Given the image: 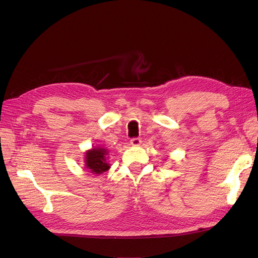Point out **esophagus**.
<instances>
[{"mask_svg":"<svg viewBox=\"0 0 258 258\" xmlns=\"http://www.w3.org/2000/svg\"><path fill=\"white\" fill-rule=\"evenodd\" d=\"M141 139L140 138H132L131 140H130V143L132 144V145H135V146H139L140 144H141Z\"/></svg>","mask_w":258,"mask_h":258,"instance_id":"esophagus-1","label":"esophagus"}]
</instances>
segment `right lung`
Masks as SVG:
<instances>
[{
    "mask_svg": "<svg viewBox=\"0 0 258 258\" xmlns=\"http://www.w3.org/2000/svg\"><path fill=\"white\" fill-rule=\"evenodd\" d=\"M105 155H107L105 148H92L86 153V167L91 171V173L101 174L110 169Z\"/></svg>",
    "mask_w": 258,
    "mask_h": 258,
    "instance_id": "1",
    "label": "right lung"
}]
</instances>
